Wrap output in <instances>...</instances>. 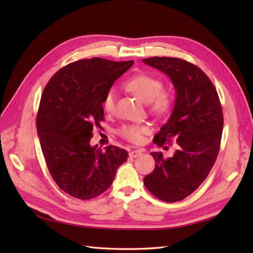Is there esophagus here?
Instances as JSON below:
<instances>
[{
  "label": "esophagus",
  "mask_w": 253,
  "mask_h": 253,
  "mask_svg": "<svg viewBox=\"0 0 253 253\" xmlns=\"http://www.w3.org/2000/svg\"><path fill=\"white\" fill-rule=\"evenodd\" d=\"M128 155H129V157H131V158H137V157H139L140 155H142V152L135 150V151L129 152V154H128Z\"/></svg>",
  "instance_id": "34e87169"
}]
</instances>
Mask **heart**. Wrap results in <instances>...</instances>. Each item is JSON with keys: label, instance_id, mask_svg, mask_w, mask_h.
Wrapping results in <instances>:
<instances>
[{"label": "heart", "instance_id": "1", "mask_svg": "<svg viewBox=\"0 0 253 253\" xmlns=\"http://www.w3.org/2000/svg\"><path fill=\"white\" fill-rule=\"evenodd\" d=\"M126 88L138 97L144 103L151 104V111L158 116L170 112L174 105V96L171 91L164 90V82L157 77L148 74L136 75L129 78L126 83ZM117 91L111 87L106 91L102 106L106 113H111L115 109ZM148 132V127L140 125H126L119 128L118 134L127 141L140 143L143 135Z\"/></svg>", "mask_w": 253, "mask_h": 253}]
</instances>
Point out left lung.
Segmentation results:
<instances>
[{
	"label": "left lung",
	"instance_id": "obj_1",
	"mask_svg": "<svg viewBox=\"0 0 253 253\" xmlns=\"http://www.w3.org/2000/svg\"><path fill=\"white\" fill-rule=\"evenodd\" d=\"M143 63L162 71L173 83L176 99L167 124L153 142L162 147L176 140L173 157L152 152L155 169L143 178L144 186L159 200H183L207 178L220 147L223 110L216 88L200 67L179 58L152 57Z\"/></svg>",
	"mask_w": 253,
	"mask_h": 253
}]
</instances>
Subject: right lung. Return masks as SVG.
I'll list each match as a JSON object with an SVG mask.
<instances>
[{"mask_svg": "<svg viewBox=\"0 0 253 253\" xmlns=\"http://www.w3.org/2000/svg\"><path fill=\"white\" fill-rule=\"evenodd\" d=\"M134 61L102 58L76 61L59 70L45 86L37 131L48 171L65 193L89 200L108 190L127 152L89 144L94 126L104 120L102 101L115 80Z\"/></svg>", "mask_w": 253, "mask_h": 253, "instance_id": "add662e5", "label": "right lung"}]
</instances>
